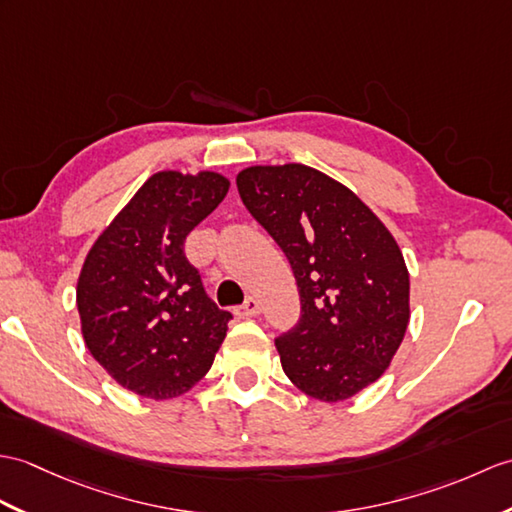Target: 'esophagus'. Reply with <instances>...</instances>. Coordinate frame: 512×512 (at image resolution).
Wrapping results in <instances>:
<instances>
[{
    "label": "esophagus",
    "instance_id": "esophagus-1",
    "mask_svg": "<svg viewBox=\"0 0 512 512\" xmlns=\"http://www.w3.org/2000/svg\"><path fill=\"white\" fill-rule=\"evenodd\" d=\"M259 312H261L259 301L253 299V296H248V299L244 301V305L240 307V310H237V314H240L242 318H253V316H257Z\"/></svg>",
    "mask_w": 512,
    "mask_h": 512
}]
</instances>
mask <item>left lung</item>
<instances>
[{"instance_id":"1","label":"left lung","mask_w":512,"mask_h":512,"mask_svg":"<svg viewBox=\"0 0 512 512\" xmlns=\"http://www.w3.org/2000/svg\"><path fill=\"white\" fill-rule=\"evenodd\" d=\"M237 192L299 285V323L275 340L283 373L318 401L358 395L384 375L410 323L395 237L349 187L301 163L246 168Z\"/></svg>"}]
</instances>
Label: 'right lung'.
Segmentation results:
<instances>
[{"instance_id":"add662e5","label":"right lung","mask_w":512,"mask_h":512,"mask_svg":"<svg viewBox=\"0 0 512 512\" xmlns=\"http://www.w3.org/2000/svg\"><path fill=\"white\" fill-rule=\"evenodd\" d=\"M229 185L218 172L152 174L82 264V338L104 371L141 397L183 395L227 336L231 314L209 299L183 248Z\"/></svg>"}]
</instances>
